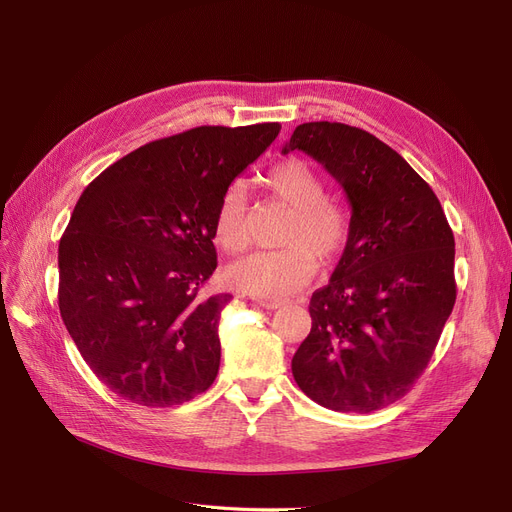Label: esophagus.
Masks as SVG:
<instances>
[{"mask_svg":"<svg viewBox=\"0 0 512 512\" xmlns=\"http://www.w3.org/2000/svg\"><path fill=\"white\" fill-rule=\"evenodd\" d=\"M253 301L265 309H278L284 305V301H280V299H267V297H253Z\"/></svg>","mask_w":512,"mask_h":512,"instance_id":"1","label":"esophagus"}]
</instances>
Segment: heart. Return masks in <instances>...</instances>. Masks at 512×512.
Instances as JSON below:
<instances>
[{
  "mask_svg": "<svg viewBox=\"0 0 512 512\" xmlns=\"http://www.w3.org/2000/svg\"><path fill=\"white\" fill-rule=\"evenodd\" d=\"M265 191L290 209L278 251H257L234 261L226 280L253 297H288L315 274L317 261H334L346 247L351 218L344 205L326 197V182L303 159H286L263 178ZM215 240L228 253L249 245V203L242 184L232 182L215 209Z\"/></svg>",
  "mask_w": 512,
  "mask_h": 512,
  "instance_id": "heart-1",
  "label": "heart"
}]
</instances>
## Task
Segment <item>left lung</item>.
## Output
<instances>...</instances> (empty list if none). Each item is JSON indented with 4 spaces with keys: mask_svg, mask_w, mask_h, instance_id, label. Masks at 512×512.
<instances>
[{
    "mask_svg": "<svg viewBox=\"0 0 512 512\" xmlns=\"http://www.w3.org/2000/svg\"><path fill=\"white\" fill-rule=\"evenodd\" d=\"M290 151L324 166L351 205L344 253L311 297L294 382L326 409L373 413L405 396L434 355L456 301L454 236L429 184L373 134L307 122Z\"/></svg>",
    "mask_w": 512,
    "mask_h": 512,
    "instance_id": "left-lung-1",
    "label": "left lung"
}]
</instances>
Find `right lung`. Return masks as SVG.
<instances>
[{
    "instance_id": "add662e5",
    "label": "right lung",
    "mask_w": 512,
    "mask_h": 512,
    "mask_svg": "<svg viewBox=\"0 0 512 512\" xmlns=\"http://www.w3.org/2000/svg\"><path fill=\"white\" fill-rule=\"evenodd\" d=\"M278 132V122L186 130L118 159L80 195L58 249L60 313L114 394L172 407L213 384L232 299L201 294L218 267L215 209Z\"/></svg>"
}]
</instances>
